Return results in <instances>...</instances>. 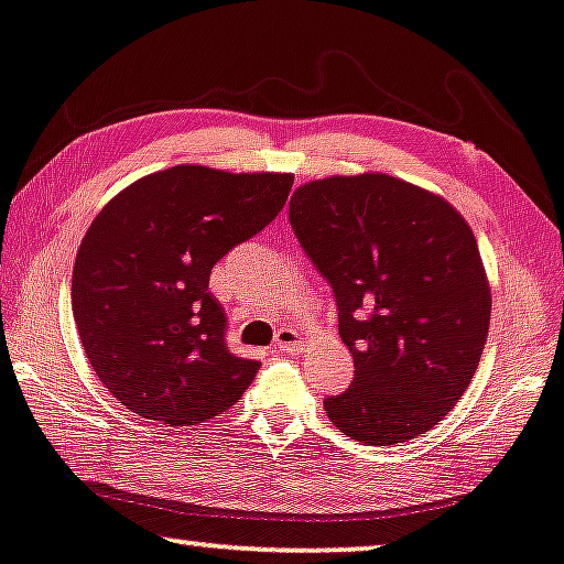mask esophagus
Returning <instances> with one entry per match:
<instances>
[{"mask_svg": "<svg viewBox=\"0 0 564 564\" xmlns=\"http://www.w3.org/2000/svg\"><path fill=\"white\" fill-rule=\"evenodd\" d=\"M302 348H304L302 333H296V329H291V327L278 329V333H275V350L278 352L296 356V352H302Z\"/></svg>", "mask_w": 564, "mask_h": 564, "instance_id": "esophagus-1", "label": "esophagus"}]
</instances>
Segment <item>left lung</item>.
<instances>
[{"label":"left lung","mask_w":564,"mask_h":564,"mask_svg":"<svg viewBox=\"0 0 564 564\" xmlns=\"http://www.w3.org/2000/svg\"><path fill=\"white\" fill-rule=\"evenodd\" d=\"M289 219L327 278L356 377L325 410L369 446L431 431L467 392L490 329V283L464 216L431 191L364 172L312 180Z\"/></svg>","instance_id":"left-lung-1"}]
</instances>
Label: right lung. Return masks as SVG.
Returning <instances> with one entry per match:
<instances>
[{"label": "right lung", "mask_w": 564, "mask_h": 564, "mask_svg": "<svg viewBox=\"0 0 564 564\" xmlns=\"http://www.w3.org/2000/svg\"><path fill=\"white\" fill-rule=\"evenodd\" d=\"M294 175L177 164L108 200L82 239L72 312L105 389L147 420L193 425L229 410L260 364L229 352L212 268L265 229Z\"/></svg>", "instance_id": "1"}]
</instances>
